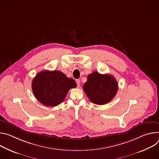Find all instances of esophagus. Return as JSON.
Wrapping results in <instances>:
<instances>
[{
  "mask_svg": "<svg viewBox=\"0 0 159 159\" xmlns=\"http://www.w3.org/2000/svg\"><path fill=\"white\" fill-rule=\"evenodd\" d=\"M76 83H77V85H78V86L79 87L80 86V80H76Z\"/></svg>",
  "mask_w": 159,
  "mask_h": 159,
  "instance_id": "esophagus-1",
  "label": "esophagus"
}]
</instances>
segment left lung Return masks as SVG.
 Masks as SVG:
<instances>
[{"label":"left lung","instance_id":"obj_1","mask_svg":"<svg viewBox=\"0 0 159 159\" xmlns=\"http://www.w3.org/2000/svg\"><path fill=\"white\" fill-rule=\"evenodd\" d=\"M83 90L93 103L103 105L114 98L118 90V84L112 76L93 72L88 76Z\"/></svg>","mask_w":159,"mask_h":159}]
</instances>
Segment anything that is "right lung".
<instances>
[{
	"label": "right lung",
	"instance_id": "1",
	"mask_svg": "<svg viewBox=\"0 0 159 159\" xmlns=\"http://www.w3.org/2000/svg\"><path fill=\"white\" fill-rule=\"evenodd\" d=\"M32 90L36 98L46 106L56 107L65 99L75 81L67 78L60 70H43L32 81Z\"/></svg>",
	"mask_w": 159,
	"mask_h": 159
}]
</instances>
